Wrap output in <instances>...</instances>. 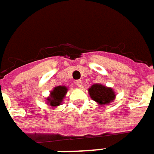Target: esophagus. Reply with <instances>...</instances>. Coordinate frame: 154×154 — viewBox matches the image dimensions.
<instances>
[{
	"mask_svg": "<svg viewBox=\"0 0 154 154\" xmlns=\"http://www.w3.org/2000/svg\"><path fill=\"white\" fill-rule=\"evenodd\" d=\"M75 82H76V85L77 87H79V88H81L82 86V80H77Z\"/></svg>",
	"mask_w": 154,
	"mask_h": 154,
	"instance_id": "obj_1",
	"label": "esophagus"
}]
</instances>
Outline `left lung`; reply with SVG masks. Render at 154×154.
I'll use <instances>...</instances> for the list:
<instances>
[{"mask_svg":"<svg viewBox=\"0 0 154 154\" xmlns=\"http://www.w3.org/2000/svg\"><path fill=\"white\" fill-rule=\"evenodd\" d=\"M89 94L92 99L96 101L99 104L106 105L107 103L112 102L116 94L112 88H107L101 84H94L88 89Z\"/></svg>","mask_w":154,"mask_h":154,"instance_id":"obj_1","label":"left lung"}]
</instances>
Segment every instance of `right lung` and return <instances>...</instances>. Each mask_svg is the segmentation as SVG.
Masks as SVG:
<instances>
[{
    "label": "right lung",
    "instance_id": "right-lung-1",
    "mask_svg": "<svg viewBox=\"0 0 154 154\" xmlns=\"http://www.w3.org/2000/svg\"><path fill=\"white\" fill-rule=\"evenodd\" d=\"M67 92V88L64 86H57L51 91V98H48V103L51 106H57L62 102V99Z\"/></svg>",
    "mask_w": 154,
    "mask_h": 154
}]
</instances>
